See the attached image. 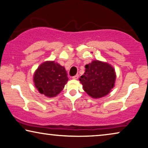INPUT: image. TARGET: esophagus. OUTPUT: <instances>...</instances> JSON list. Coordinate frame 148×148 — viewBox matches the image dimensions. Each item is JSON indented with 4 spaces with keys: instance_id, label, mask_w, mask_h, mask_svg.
Wrapping results in <instances>:
<instances>
[{
    "instance_id": "obj_1",
    "label": "esophagus",
    "mask_w": 148,
    "mask_h": 148,
    "mask_svg": "<svg viewBox=\"0 0 148 148\" xmlns=\"http://www.w3.org/2000/svg\"><path fill=\"white\" fill-rule=\"evenodd\" d=\"M78 77H79V75L78 74H76V75H75L74 76L72 77V78H73L74 79H77L78 78Z\"/></svg>"
}]
</instances>
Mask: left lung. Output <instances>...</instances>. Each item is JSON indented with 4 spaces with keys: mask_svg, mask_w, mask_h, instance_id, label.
<instances>
[{
    "mask_svg": "<svg viewBox=\"0 0 148 148\" xmlns=\"http://www.w3.org/2000/svg\"><path fill=\"white\" fill-rule=\"evenodd\" d=\"M85 68L84 74L79 79L87 94L95 99L109 94L116 80L114 68L109 63L97 60L86 64Z\"/></svg>",
    "mask_w": 148,
    "mask_h": 148,
    "instance_id": "1",
    "label": "left lung"
}]
</instances>
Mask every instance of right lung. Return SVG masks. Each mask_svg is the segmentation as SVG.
Here are the masks:
<instances>
[{
	"label": "right lung",
	"instance_id": "1",
	"mask_svg": "<svg viewBox=\"0 0 148 148\" xmlns=\"http://www.w3.org/2000/svg\"><path fill=\"white\" fill-rule=\"evenodd\" d=\"M69 78L64 66L55 61H45L35 71L34 82L41 94L53 97L60 93Z\"/></svg>",
	"mask_w": 148,
	"mask_h": 148
}]
</instances>
